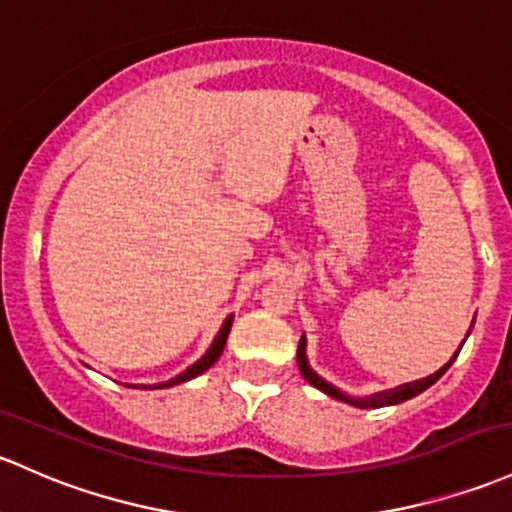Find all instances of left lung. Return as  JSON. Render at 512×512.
<instances>
[{
	"label": "left lung",
	"mask_w": 512,
	"mask_h": 512,
	"mask_svg": "<svg viewBox=\"0 0 512 512\" xmlns=\"http://www.w3.org/2000/svg\"><path fill=\"white\" fill-rule=\"evenodd\" d=\"M469 333H471V328H469ZM469 333H466V338H469ZM466 338H464V341H466ZM461 346H464V343H461ZM461 346H459V351H461ZM459 351L454 353V358H451L449 363L444 365V368H439L437 373H434V375H429V378L414 380V383H405V385H397V387H392V390L373 392V395H365V397H353V395H346V392H343V390H338L336 385H331V383H328V380L321 378V375L316 373L314 368H311V365H309V358H306V336H304V333H301V338H299V348H297V363H299V370H301V375H304V380H306V383H311V385L316 387V390H321V392H324V395L333 397V400L348 402V405H353V407H360V410H378V407L400 405V402H405V400H412V397H417L419 392H424V390H427V387H432V385L437 383V380L441 378V375H444L446 370H449V365L454 363V360H456V355H459Z\"/></svg>",
	"instance_id": "8db88e82"
}]
</instances>
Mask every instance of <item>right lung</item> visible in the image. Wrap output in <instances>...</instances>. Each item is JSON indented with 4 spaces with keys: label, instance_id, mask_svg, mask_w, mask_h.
I'll use <instances>...</instances> for the list:
<instances>
[{
    "label": "right lung",
    "instance_id": "obj_1",
    "mask_svg": "<svg viewBox=\"0 0 512 512\" xmlns=\"http://www.w3.org/2000/svg\"><path fill=\"white\" fill-rule=\"evenodd\" d=\"M230 326H233V314H230L228 319L223 321V326H220L218 336L213 338L211 348H208V351L203 353L201 358L196 360V363H193V365H188V368L184 370V373H179V375H176V378L166 380V383H157V385H127V387H142V390H161V387H171V385H179V383H188V380L198 378V375H201V373H206V370L211 368V365L215 363V360L220 358V353H223V348H225V341H228Z\"/></svg>",
    "mask_w": 512,
    "mask_h": 512
}]
</instances>
